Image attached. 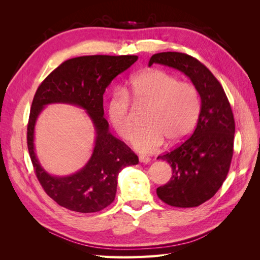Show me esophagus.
<instances>
[{"instance_id": "1", "label": "esophagus", "mask_w": 260, "mask_h": 260, "mask_svg": "<svg viewBox=\"0 0 260 260\" xmlns=\"http://www.w3.org/2000/svg\"><path fill=\"white\" fill-rule=\"evenodd\" d=\"M139 159H140L141 162H144V164H147V162L151 161V158H149V157H147V156H144V155H141L139 157Z\"/></svg>"}]
</instances>
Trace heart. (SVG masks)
<instances>
[{
  "label": "heart",
  "instance_id": "heart-1",
  "mask_svg": "<svg viewBox=\"0 0 260 260\" xmlns=\"http://www.w3.org/2000/svg\"><path fill=\"white\" fill-rule=\"evenodd\" d=\"M125 93L116 90L107 103V116L116 132L128 140L135 130L133 111L128 95L138 104L149 105L146 127L132 137L139 152L152 153L165 144L182 142L195 128L201 113V95L193 83L165 70L152 69L133 77Z\"/></svg>",
  "mask_w": 260,
  "mask_h": 260
}]
</instances>
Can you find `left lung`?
I'll list each match as a JSON object with an SVG mask.
<instances>
[{
  "label": "left lung",
  "mask_w": 260,
  "mask_h": 260,
  "mask_svg": "<svg viewBox=\"0 0 260 260\" xmlns=\"http://www.w3.org/2000/svg\"><path fill=\"white\" fill-rule=\"evenodd\" d=\"M160 64L190 78L201 95V113L194 132L182 144L157 158L169 162L172 176L157 187L158 198L170 206L198 207L221 187L233 156L235 123L222 85L202 62L179 52L154 54L148 66Z\"/></svg>",
  "instance_id": "left-lung-1"
}]
</instances>
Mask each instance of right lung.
Here are the masks:
<instances>
[{"label": "right lung", "mask_w": 260, "mask_h": 260, "mask_svg": "<svg viewBox=\"0 0 260 260\" xmlns=\"http://www.w3.org/2000/svg\"><path fill=\"white\" fill-rule=\"evenodd\" d=\"M138 60L137 55H89L68 59L39 85L31 104L27 145L43 190L59 206L78 212H96L114 202L118 174L139 162L138 156L109 132L104 116L103 94L115 77ZM66 103L83 108L97 132L96 145L86 166L72 176L54 177L38 162L34 153V125L45 105Z\"/></svg>", "instance_id": "obj_1"}]
</instances>
